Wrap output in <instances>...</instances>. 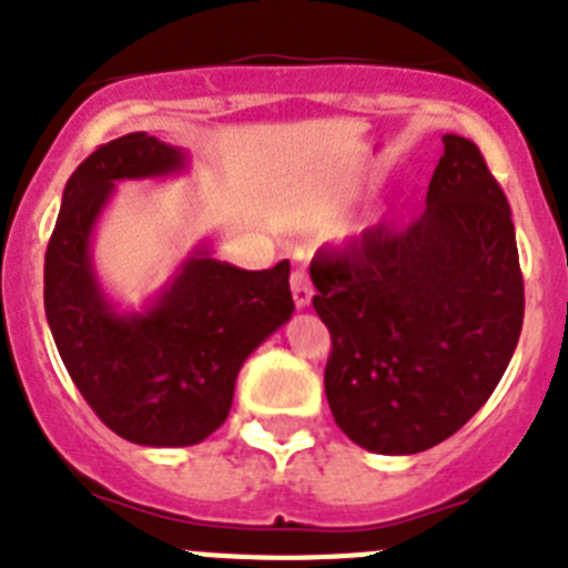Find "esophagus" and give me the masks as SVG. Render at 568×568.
Listing matches in <instances>:
<instances>
[{
  "label": "esophagus",
  "mask_w": 568,
  "mask_h": 568,
  "mask_svg": "<svg viewBox=\"0 0 568 568\" xmlns=\"http://www.w3.org/2000/svg\"><path fill=\"white\" fill-rule=\"evenodd\" d=\"M290 290H293L295 307H298V310L310 307V301H313V287H310L307 270H304V267L293 270V275H290Z\"/></svg>",
  "instance_id": "34e87169"
}]
</instances>
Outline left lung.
<instances>
[{"mask_svg": "<svg viewBox=\"0 0 568 568\" xmlns=\"http://www.w3.org/2000/svg\"><path fill=\"white\" fill-rule=\"evenodd\" d=\"M310 278L333 338L329 409L369 453L415 455L458 433L495 393L524 327L509 202L478 144L455 133L424 213L321 247Z\"/></svg>", "mask_w": 568, "mask_h": 568, "instance_id": "8db88e82", "label": "left lung"}]
</instances>
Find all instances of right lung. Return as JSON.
Here are the masks:
<instances>
[{"label":"right lung","instance_id":"right-lung-1","mask_svg":"<svg viewBox=\"0 0 568 568\" xmlns=\"http://www.w3.org/2000/svg\"><path fill=\"white\" fill-rule=\"evenodd\" d=\"M187 155L148 133L102 144L64 184L44 253V315L90 409L130 444L193 446L227 420L255 346L293 315L290 261L239 270L199 247L144 313L104 298L90 233L115 182L184 170Z\"/></svg>","mask_w":568,"mask_h":568}]
</instances>
